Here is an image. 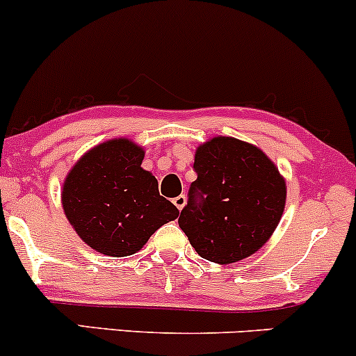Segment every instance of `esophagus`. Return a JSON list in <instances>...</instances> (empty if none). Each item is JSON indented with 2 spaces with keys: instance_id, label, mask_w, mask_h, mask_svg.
<instances>
[{
  "instance_id": "obj_1",
  "label": "esophagus",
  "mask_w": 356,
  "mask_h": 356,
  "mask_svg": "<svg viewBox=\"0 0 356 356\" xmlns=\"http://www.w3.org/2000/svg\"><path fill=\"white\" fill-rule=\"evenodd\" d=\"M172 202H174V206L177 207L179 211H182V207L186 206V195H184V194L177 195V197H174V201H172Z\"/></svg>"
}]
</instances>
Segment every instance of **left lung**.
<instances>
[{"label":"left lung","instance_id":"obj_1","mask_svg":"<svg viewBox=\"0 0 356 356\" xmlns=\"http://www.w3.org/2000/svg\"><path fill=\"white\" fill-rule=\"evenodd\" d=\"M197 179L179 226L204 259L238 263L268 243L286 204V181L259 147L212 137L197 147Z\"/></svg>","mask_w":356,"mask_h":356}]
</instances>
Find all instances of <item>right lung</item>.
<instances>
[{
    "label": "right lung",
    "instance_id": "add662e5",
    "mask_svg": "<svg viewBox=\"0 0 356 356\" xmlns=\"http://www.w3.org/2000/svg\"><path fill=\"white\" fill-rule=\"evenodd\" d=\"M144 155L130 138H112L81 155L65 177V216L97 252L136 254L159 227L177 219L179 209L159 194L157 179L142 169Z\"/></svg>",
    "mask_w": 356,
    "mask_h": 356
}]
</instances>
